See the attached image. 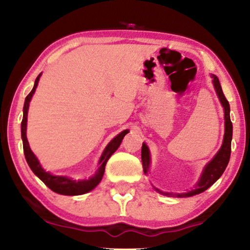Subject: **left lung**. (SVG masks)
Returning a JSON list of instances; mask_svg holds the SVG:
<instances>
[{"mask_svg": "<svg viewBox=\"0 0 250 250\" xmlns=\"http://www.w3.org/2000/svg\"><path fill=\"white\" fill-rule=\"evenodd\" d=\"M212 78V83L213 87L216 90V93L218 95V99L221 103L224 110V136H223V142L218 153L214 155V157L209 161V163L205 166L202 174L197 181V183L195 184V187L188 190L187 193H167V192H161L158 188H155L158 193L166 195V196L170 197H192L194 195L200 194L209 188L213 183L217 182V180L221 177L223 174L224 170H226L227 166L229 164V156H231V142H232V135H233V125L231 122V118H229V104L228 100L224 96L222 92L221 84H220L219 79L217 76L211 75ZM142 164H143V170L144 173L147 174L149 171V166H150V153L149 148L147 147L146 143H143L142 145Z\"/></svg>", "mask_w": 250, "mask_h": 250, "instance_id": "obj_1", "label": "left lung"}]
</instances>
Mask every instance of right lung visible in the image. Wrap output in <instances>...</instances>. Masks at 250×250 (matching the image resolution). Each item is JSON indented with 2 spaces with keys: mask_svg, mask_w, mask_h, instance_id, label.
<instances>
[{
  "mask_svg": "<svg viewBox=\"0 0 250 250\" xmlns=\"http://www.w3.org/2000/svg\"><path fill=\"white\" fill-rule=\"evenodd\" d=\"M41 75L42 73H40V75L37 77L36 82H34V85H33V89L27 95L23 104V117L21 121V139H22V145H23V154H24V157H26L27 164L32 170V172L36 174L48 188H51L53 192L61 195H68V196H76V195H82V194L89 193L100 184V182L103 179V175H104V172H105V166L107 164V161H108V159L110 158V156L114 154L117 149H118L122 140L125 138V135L126 133H129V130H124L121 133L115 136V138L109 142L108 145H107L106 148L104 149V151H103V154L100 158L99 169L96 170L95 174L92 175V177H90L89 179L73 180L69 177H67V175H54L51 172H48V171H45L42 168L40 161L38 160L36 155L32 153L30 146H29L27 134H26L29 103H30L34 92H36Z\"/></svg>",
  "mask_w": 250,
  "mask_h": 250,
  "instance_id": "right-lung-1",
  "label": "right lung"
}]
</instances>
